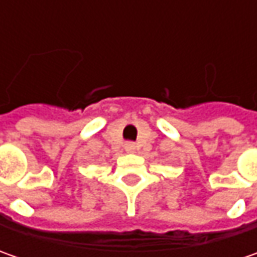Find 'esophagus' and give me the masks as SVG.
<instances>
[{
	"label": "esophagus",
	"instance_id": "34e87169",
	"mask_svg": "<svg viewBox=\"0 0 257 257\" xmlns=\"http://www.w3.org/2000/svg\"><path fill=\"white\" fill-rule=\"evenodd\" d=\"M124 149H125V152H133L134 149H136V144L132 143V142H128V143L124 144Z\"/></svg>",
	"mask_w": 257,
	"mask_h": 257
}]
</instances>
